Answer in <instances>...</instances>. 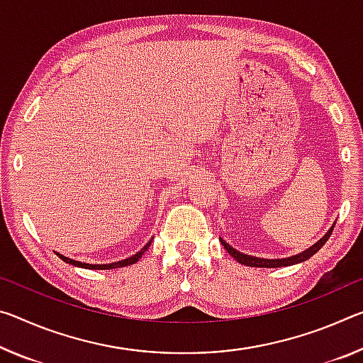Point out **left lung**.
Returning a JSON list of instances; mask_svg holds the SVG:
<instances>
[{
    "label": "left lung",
    "mask_w": 363,
    "mask_h": 363,
    "mask_svg": "<svg viewBox=\"0 0 363 363\" xmlns=\"http://www.w3.org/2000/svg\"><path fill=\"white\" fill-rule=\"evenodd\" d=\"M333 228L335 226H331V229L330 231H328L323 238H321L318 242L316 244H313L312 247H310V249H307V250H303V252H301V254H297V255H294V257H287V258H272V260H269V258H258V257H252V255H245V254H242V252H238L235 249H233L231 245H229L226 240H223V239H220L221 240V244L224 245V249L228 250V254L231 255V257H234L235 260H238L239 263H242V264H245V267H257V268H279V267H291V264H296V263H301V262H306V260H308L310 257H313L316 252H318L321 247L325 245V242L328 239H330V235H331V233H333Z\"/></svg>",
    "instance_id": "1"
}]
</instances>
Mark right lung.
Wrapping results in <instances>:
<instances>
[{
  "mask_svg": "<svg viewBox=\"0 0 363 363\" xmlns=\"http://www.w3.org/2000/svg\"><path fill=\"white\" fill-rule=\"evenodd\" d=\"M152 240L150 242H147L145 245H143V249H140V252H137L135 255H132L129 258H125V260H119V262H114V263H106V264H91V263H82V262H76L72 260V258H67L65 255L57 254L56 255L61 258L62 262H66L69 264H74V267H79V268H87V269H113V268H123V267H128V264H132V263H137L140 260V257L145 254V252L148 250V247H150Z\"/></svg>",
  "mask_w": 363,
  "mask_h": 363,
  "instance_id": "1",
  "label": "right lung"
}]
</instances>
